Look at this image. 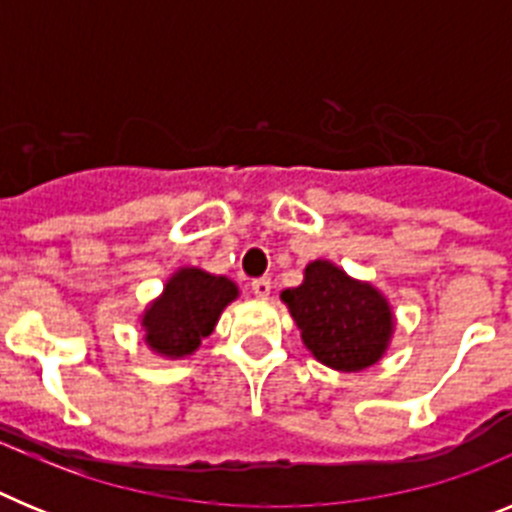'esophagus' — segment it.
<instances>
[{
  "instance_id": "34e87169",
  "label": "esophagus",
  "mask_w": 512,
  "mask_h": 512,
  "mask_svg": "<svg viewBox=\"0 0 512 512\" xmlns=\"http://www.w3.org/2000/svg\"><path fill=\"white\" fill-rule=\"evenodd\" d=\"M251 289H253V295L259 297V300H269V295H271V279L269 277L253 279Z\"/></svg>"
}]
</instances>
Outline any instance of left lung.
I'll use <instances>...</instances> for the list:
<instances>
[{
  "label": "left lung",
  "mask_w": 512,
  "mask_h": 512,
  "mask_svg": "<svg viewBox=\"0 0 512 512\" xmlns=\"http://www.w3.org/2000/svg\"><path fill=\"white\" fill-rule=\"evenodd\" d=\"M282 302L307 351L336 372H361L390 346L395 315L387 297L330 261L307 264L302 284L284 289Z\"/></svg>",
  "instance_id": "obj_1"
}]
</instances>
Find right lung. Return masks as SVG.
Returning <instances> with one entry per match:
<instances>
[{
	"instance_id": "obj_1",
	"label": "right lung",
	"mask_w": 512,
	"mask_h": 512,
	"mask_svg": "<svg viewBox=\"0 0 512 512\" xmlns=\"http://www.w3.org/2000/svg\"><path fill=\"white\" fill-rule=\"evenodd\" d=\"M235 297L238 287L228 277H215L197 266H184L171 274L161 297H156L143 312V341L151 351L169 359L194 354Z\"/></svg>"
}]
</instances>
